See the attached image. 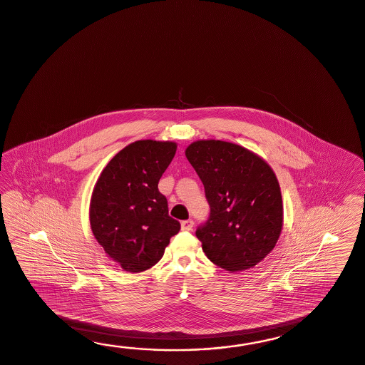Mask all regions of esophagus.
<instances>
[{
  "instance_id": "1",
  "label": "esophagus",
  "mask_w": 365,
  "mask_h": 365,
  "mask_svg": "<svg viewBox=\"0 0 365 365\" xmlns=\"http://www.w3.org/2000/svg\"><path fill=\"white\" fill-rule=\"evenodd\" d=\"M192 227H194V221H192V220H186V221H182V224H180L182 230H186V232L192 230Z\"/></svg>"
}]
</instances>
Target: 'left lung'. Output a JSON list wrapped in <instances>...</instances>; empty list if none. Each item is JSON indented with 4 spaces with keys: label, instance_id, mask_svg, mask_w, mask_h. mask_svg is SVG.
I'll return each instance as SVG.
<instances>
[{
    "label": "left lung",
    "instance_id": "8db88e82",
    "mask_svg": "<svg viewBox=\"0 0 365 365\" xmlns=\"http://www.w3.org/2000/svg\"><path fill=\"white\" fill-rule=\"evenodd\" d=\"M186 157L211 207L197 227L202 252L216 266L245 271L274 250L283 229V200L272 168L260 155L221 140H197Z\"/></svg>",
    "mask_w": 365,
    "mask_h": 365
}]
</instances>
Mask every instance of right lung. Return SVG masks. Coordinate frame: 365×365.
<instances>
[{
	"label": "right lung",
	"mask_w": 365,
	"mask_h": 365,
	"mask_svg": "<svg viewBox=\"0 0 365 365\" xmlns=\"http://www.w3.org/2000/svg\"><path fill=\"white\" fill-rule=\"evenodd\" d=\"M175 152L174 141H135L113 155L94 186L91 232L107 257L127 272L153 267L180 229L158 191Z\"/></svg>",
	"instance_id": "add662e5"
}]
</instances>
